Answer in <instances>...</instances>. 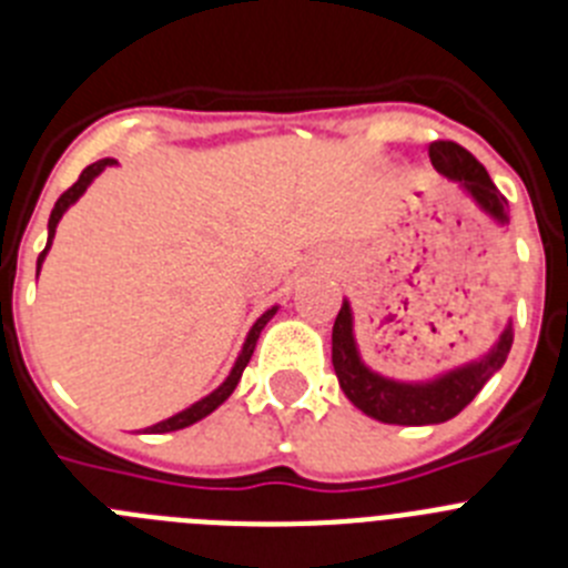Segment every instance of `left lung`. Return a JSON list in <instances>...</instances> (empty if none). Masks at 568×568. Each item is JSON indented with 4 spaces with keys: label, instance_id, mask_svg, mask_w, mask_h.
I'll return each instance as SVG.
<instances>
[{
    "label": "left lung",
    "instance_id": "1",
    "mask_svg": "<svg viewBox=\"0 0 568 568\" xmlns=\"http://www.w3.org/2000/svg\"><path fill=\"white\" fill-rule=\"evenodd\" d=\"M429 159L440 175L458 184L460 193L478 204L480 213L489 215L500 227L509 224V210H506L509 202L500 195L484 164L469 150L455 142H433ZM511 338L515 333H511L509 321L504 333L495 338V344L475 361H466V364L424 381L386 378L361 358L358 341H355V315L349 301L344 298L333 327V366L346 398L369 418L398 426L444 424V420L455 418L484 389L486 381L504 366L511 349Z\"/></svg>",
    "mask_w": 568,
    "mask_h": 568
}]
</instances>
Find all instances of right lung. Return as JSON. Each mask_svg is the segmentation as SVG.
<instances>
[{
  "instance_id": "add662e5",
  "label": "right lung",
  "mask_w": 568,
  "mask_h": 568,
  "mask_svg": "<svg viewBox=\"0 0 568 568\" xmlns=\"http://www.w3.org/2000/svg\"><path fill=\"white\" fill-rule=\"evenodd\" d=\"M113 164H115L113 159H99V162H93V164H90V168L82 170V175H79V182L73 184V187L64 190V193L59 195V202L53 204V210H50V219H48V244H44V250H42V253H39V258H37V275H39V270H42L44 255H48L50 244H53V235H57V227H59V222H62V215L68 213V210L73 207V204H77L79 199H82L84 190H88L90 184H93V179H97V175H102L104 168H113ZM275 313H278V307H270L267 313L261 315V318L255 321L253 327H250L247 338H244V344H241V353H239V358H235L233 369H230V375L222 381V384L215 386L213 393L204 395V398H202V400H195V404H190L187 409H182V413H175V415H170V418L159 420V424L148 426L144 433H150V435L175 433V429H184V426H193L195 420H202V418H207L210 413H215V409H219V406H222L224 400L230 398V395H233L235 386H239L241 373H244V366H247L250 358H253V349H255V344H258L261 329L267 327V321L273 318Z\"/></svg>"
}]
</instances>
